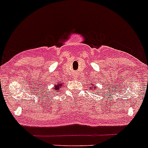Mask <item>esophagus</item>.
Returning <instances> with one entry per match:
<instances>
[{"label": "esophagus", "instance_id": "34e87169", "mask_svg": "<svg viewBox=\"0 0 148 148\" xmlns=\"http://www.w3.org/2000/svg\"><path fill=\"white\" fill-rule=\"evenodd\" d=\"M74 77H75V78H77V77H78V75H77V74L76 75H74Z\"/></svg>", "mask_w": 148, "mask_h": 148}]
</instances>
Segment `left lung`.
<instances>
[{
	"mask_svg": "<svg viewBox=\"0 0 148 148\" xmlns=\"http://www.w3.org/2000/svg\"><path fill=\"white\" fill-rule=\"evenodd\" d=\"M91 85H92V87H90V88H89V90H91L92 91H95V90H96V89H97V86L96 85H94L93 84H91ZM94 86V89H93V88L92 87V86ZM96 94H99V92H96Z\"/></svg>",
	"mask_w": 148,
	"mask_h": 148,
	"instance_id": "obj_1",
	"label": "left lung"
}]
</instances>
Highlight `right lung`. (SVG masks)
I'll list each match as a JSON object with an SVG mask.
<instances>
[{
	"mask_svg": "<svg viewBox=\"0 0 148 148\" xmlns=\"http://www.w3.org/2000/svg\"><path fill=\"white\" fill-rule=\"evenodd\" d=\"M63 85L64 84L63 82H59L57 84H55L54 87H53V91H56V92H61V90L63 89Z\"/></svg>",
	"mask_w": 148,
	"mask_h": 148,
	"instance_id": "add662e5",
	"label": "right lung"
}]
</instances>
